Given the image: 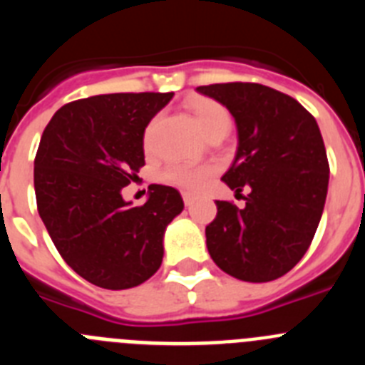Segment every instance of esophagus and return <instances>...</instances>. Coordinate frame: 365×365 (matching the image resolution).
I'll use <instances>...</instances> for the list:
<instances>
[{
  "instance_id": "1",
  "label": "esophagus",
  "mask_w": 365,
  "mask_h": 365,
  "mask_svg": "<svg viewBox=\"0 0 365 365\" xmlns=\"http://www.w3.org/2000/svg\"><path fill=\"white\" fill-rule=\"evenodd\" d=\"M182 201H185L186 206H190L193 201H195V195H193L192 192H182Z\"/></svg>"
}]
</instances>
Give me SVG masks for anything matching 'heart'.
Here are the masks:
<instances>
[{"label": "heart", "mask_w": 365, "mask_h": 365, "mask_svg": "<svg viewBox=\"0 0 365 365\" xmlns=\"http://www.w3.org/2000/svg\"><path fill=\"white\" fill-rule=\"evenodd\" d=\"M188 109L192 113V117L195 120V124H197V128L206 137H210L215 131H228V128H230V113L227 111L225 106L215 102V100L193 98L188 104ZM155 124H157V120H151L148 124L146 133H144L146 144H150L151 137H153ZM212 175H214V168L210 164H199V166H195V164L182 163L170 164L160 173L163 180L186 190H199L201 186H205V182Z\"/></svg>", "instance_id": "heart-1"}]
</instances>
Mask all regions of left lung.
<instances>
[{
  "label": "left lung",
  "mask_w": 365,
  "mask_h": 365,
  "mask_svg": "<svg viewBox=\"0 0 365 365\" xmlns=\"http://www.w3.org/2000/svg\"><path fill=\"white\" fill-rule=\"evenodd\" d=\"M197 91L227 106L240 146L222 182L245 208L217 201L206 227L215 265L243 282L282 278L307 252L324 212L329 160L314 117L292 96L252 82L212 83Z\"/></svg>",
  "instance_id": "8db88e82"
}]
</instances>
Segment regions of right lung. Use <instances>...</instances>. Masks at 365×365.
Listing matches in <instances>:
<instances>
[{"mask_svg": "<svg viewBox=\"0 0 365 365\" xmlns=\"http://www.w3.org/2000/svg\"><path fill=\"white\" fill-rule=\"evenodd\" d=\"M173 93H113L62 106L45 125L34 192L45 228L67 265L109 291L150 279L163 263V235L185 208L172 186L151 185L131 206L122 188L144 166V130Z\"/></svg>", "mask_w": 365, "mask_h": 365, "instance_id": "add662e5", "label": "right lung"}]
</instances>
